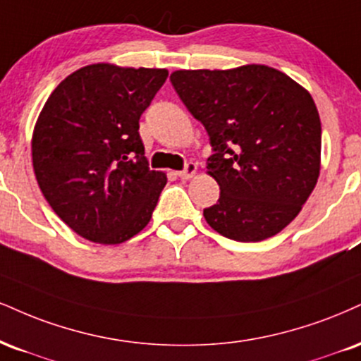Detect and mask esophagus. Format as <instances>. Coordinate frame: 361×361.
Returning <instances> with one entry per match:
<instances>
[{
  "label": "esophagus",
  "instance_id": "34e87169",
  "mask_svg": "<svg viewBox=\"0 0 361 361\" xmlns=\"http://www.w3.org/2000/svg\"><path fill=\"white\" fill-rule=\"evenodd\" d=\"M197 163H186V166L183 171H178V176L181 178V180H190V178H193L195 175H197Z\"/></svg>",
  "mask_w": 361,
  "mask_h": 361
}]
</instances>
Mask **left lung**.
<instances>
[{"label":"left lung","mask_w":361,"mask_h":361,"mask_svg":"<svg viewBox=\"0 0 361 361\" xmlns=\"http://www.w3.org/2000/svg\"><path fill=\"white\" fill-rule=\"evenodd\" d=\"M173 87L205 126L207 173L220 198L203 216L220 235L260 242L296 219L321 169V121L311 94L260 63L175 71Z\"/></svg>","instance_id":"1"}]
</instances>
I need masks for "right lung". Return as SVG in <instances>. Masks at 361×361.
I'll return each instance as SVG.
<instances>
[{
    "label": "right lung",
    "mask_w": 361,
    "mask_h": 361,
    "mask_svg": "<svg viewBox=\"0 0 361 361\" xmlns=\"http://www.w3.org/2000/svg\"><path fill=\"white\" fill-rule=\"evenodd\" d=\"M166 77V68L92 63L47 99L33 128V171L77 235L116 245L149 224L168 178L147 168L139 117Z\"/></svg>",
    "instance_id": "add662e5"
}]
</instances>
